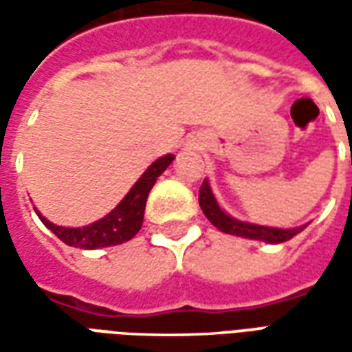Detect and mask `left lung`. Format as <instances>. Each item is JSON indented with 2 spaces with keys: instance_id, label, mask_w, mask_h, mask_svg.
<instances>
[{
  "instance_id": "1",
  "label": "left lung",
  "mask_w": 352,
  "mask_h": 352,
  "mask_svg": "<svg viewBox=\"0 0 352 352\" xmlns=\"http://www.w3.org/2000/svg\"><path fill=\"white\" fill-rule=\"evenodd\" d=\"M199 207L207 217V221L224 234L245 237V239H254V241H264V243H285L288 239H292L296 234H300L303 228H307V224L298 226V228H273V226H260V224H252V222L237 221L219 206L207 179L199 188Z\"/></svg>"
}]
</instances>
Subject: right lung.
I'll return each mask as SVG.
<instances>
[{
	"label": "right lung",
	"mask_w": 352,
	"mask_h": 352,
	"mask_svg": "<svg viewBox=\"0 0 352 352\" xmlns=\"http://www.w3.org/2000/svg\"><path fill=\"white\" fill-rule=\"evenodd\" d=\"M175 160L173 154H166L158 160H154L145 173L139 177L138 183L131 186L128 194L120 199V204L107 213L100 221L92 222L82 228H67V226H58L54 222L47 221L37 209L35 213L39 214L41 222L47 228L60 237L65 245L69 247H79V249H103V247H113L130 241L131 237L138 234L143 224V214H145L146 198L148 192L156 183V179L169 168V164Z\"/></svg>",
	"instance_id": "right-lung-1"
}]
</instances>
